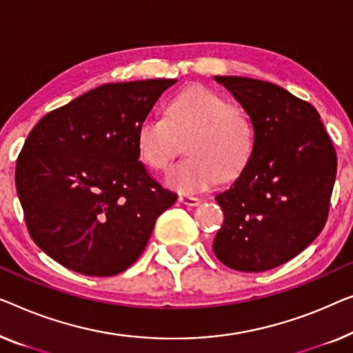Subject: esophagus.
Wrapping results in <instances>:
<instances>
[{
	"label": "esophagus",
	"instance_id": "34e87169",
	"mask_svg": "<svg viewBox=\"0 0 353 353\" xmlns=\"http://www.w3.org/2000/svg\"><path fill=\"white\" fill-rule=\"evenodd\" d=\"M178 201H180L181 203H185V205H189V207H197L199 203H201V199L194 197V196H180V197H178Z\"/></svg>",
	"mask_w": 353,
	"mask_h": 353
}]
</instances>
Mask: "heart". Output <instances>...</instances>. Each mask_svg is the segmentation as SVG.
Returning <instances> with one entry per match:
<instances>
[{
	"instance_id": "1",
	"label": "heart",
	"mask_w": 353,
	"mask_h": 353,
	"mask_svg": "<svg viewBox=\"0 0 353 353\" xmlns=\"http://www.w3.org/2000/svg\"><path fill=\"white\" fill-rule=\"evenodd\" d=\"M186 139L189 157L165 178L167 186L183 196L239 176L253 154L254 130L250 117L224 97L192 85L168 101L165 119L150 116L140 122L137 150L146 165L164 172Z\"/></svg>"
}]
</instances>
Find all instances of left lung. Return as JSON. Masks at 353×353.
Masks as SVG:
<instances>
[{"mask_svg": "<svg viewBox=\"0 0 353 353\" xmlns=\"http://www.w3.org/2000/svg\"><path fill=\"white\" fill-rule=\"evenodd\" d=\"M254 130L253 154L232 186L216 194L224 223L213 252L228 268L264 272L290 261L323 229L336 180V151L320 114L280 85L214 76Z\"/></svg>", "mask_w": 353, "mask_h": 353, "instance_id": "1", "label": "left lung"}]
</instances>
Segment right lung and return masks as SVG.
<instances>
[{
    "mask_svg": "<svg viewBox=\"0 0 353 353\" xmlns=\"http://www.w3.org/2000/svg\"><path fill=\"white\" fill-rule=\"evenodd\" d=\"M175 83L103 84L33 127L15 186L30 236L48 256L92 277L116 275L139 259L176 194L139 161L137 129Z\"/></svg>",
    "mask_w": 353,
    "mask_h": 353,
    "instance_id": "1",
    "label": "right lung"
}]
</instances>
